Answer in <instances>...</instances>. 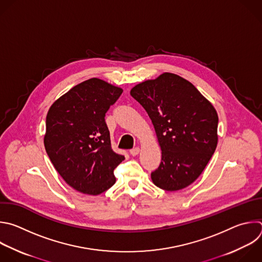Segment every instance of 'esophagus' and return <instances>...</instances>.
Returning a JSON list of instances; mask_svg holds the SVG:
<instances>
[{"mask_svg": "<svg viewBox=\"0 0 262 262\" xmlns=\"http://www.w3.org/2000/svg\"><path fill=\"white\" fill-rule=\"evenodd\" d=\"M129 153H130L133 156H136V155H138V154L140 153V148H139V147H136V148L132 149V150L129 151Z\"/></svg>", "mask_w": 262, "mask_h": 262, "instance_id": "34e87169", "label": "esophagus"}]
</instances>
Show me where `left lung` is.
<instances>
[{"instance_id": "obj_1", "label": "left lung", "mask_w": 262, "mask_h": 262, "mask_svg": "<svg viewBox=\"0 0 262 262\" xmlns=\"http://www.w3.org/2000/svg\"><path fill=\"white\" fill-rule=\"evenodd\" d=\"M148 113L161 149V162L151 173L154 185L181 190L204 171L218 143V114L188 80L162 73L130 90Z\"/></svg>"}]
</instances>
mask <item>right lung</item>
<instances>
[{
	"instance_id": "1",
	"label": "right lung",
	"mask_w": 262,
	"mask_h": 262,
	"mask_svg": "<svg viewBox=\"0 0 262 262\" xmlns=\"http://www.w3.org/2000/svg\"><path fill=\"white\" fill-rule=\"evenodd\" d=\"M122 92L92 78L74 86L48 110L46 152L66 183L83 194L99 195L116 182L113 171L124 156L111 147L105 114Z\"/></svg>"
}]
</instances>
